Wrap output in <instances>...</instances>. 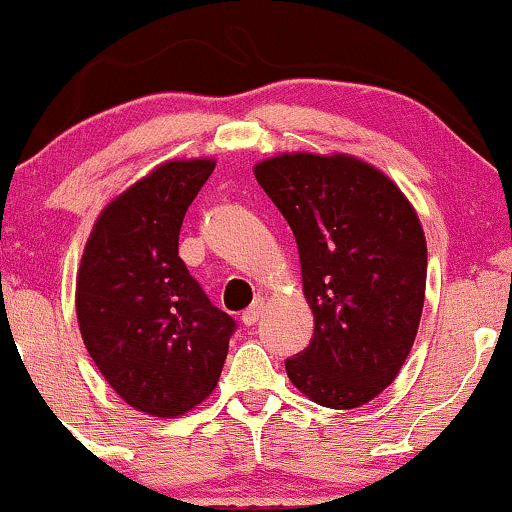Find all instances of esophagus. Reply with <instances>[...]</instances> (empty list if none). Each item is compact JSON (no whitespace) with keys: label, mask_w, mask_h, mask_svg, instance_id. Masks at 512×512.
Listing matches in <instances>:
<instances>
[{"label":"esophagus","mask_w":512,"mask_h":512,"mask_svg":"<svg viewBox=\"0 0 512 512\" xmlns=\"http://www.w3.org/2000/svg\"><path fill=\"white\" fill-rule=\"evenodd\" d=\"M265 312V300L263 298H256L254 300V305L249 307L247 312L242 314V321H244V326H254L258 319H261V314Z\"/></svg>","instance_id":"obj_1"}]
</instances>
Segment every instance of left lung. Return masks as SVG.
I'll return each instance as SVG.
<instances>
[{
    "mask_svg": "<svg viewBox=\"0 0 512 512\" xmlns=\"http://www.w3.org/2000/svg\"><path fill=\"white\" fill-rule=\"evenodd\" d=\"M254 177L293 230L314 317L286 375L324 408H361L396 380L417 338L422 221L394 179L349 153L284 151L256 163Z\"/></svg>",
    "mask_w": 512,
    "mask_h": 512,
    "instance_id": "1",
    "label": "left lung"
}]
</instances>
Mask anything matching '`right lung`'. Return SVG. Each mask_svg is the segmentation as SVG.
<instances>
[{"label": "right lung", "mask_w": 512, "mask_h": 512, "mask_svg": "<svg viewBox=\"0 0 512 512\" xmlns=\"http://www.w3.org/2000/svg\"><path fill=\"white\" fill-rule=\"evenodd\" d=\"M214 158L165 160L111 198L76 272V319L90 359L130 408L172 419L212 394L235 321L179 258L186 209Z\"/></svg>", "instance_id": "add662e5"}]
</instances>
